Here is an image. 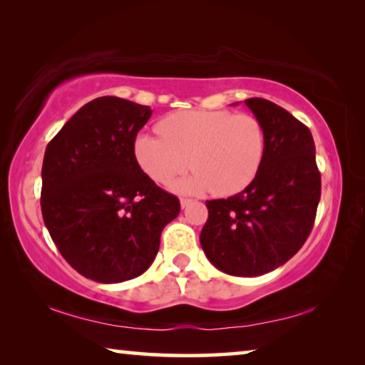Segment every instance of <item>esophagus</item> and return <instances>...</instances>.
Instances as JSON below:
<instances>
[{
    "label": "esophagus",
    "mask_w": 365,
    "mask_h": 365,
    "mask_svg": "<svg viewBox=\"0 0 365 365\" xmlns=\"http://www.w3.org/2000/svg\"><path fill=\"white\" fill-rule=\"evenodd\" d=\"M191 202H193V200H188V197H182L180 200V206H182V209H185V207H188Z\"/></svg>",
    "instance_id": "1"
}]
</instances>
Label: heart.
<instances>
[{
  "label": "heart",
  "instance_id": "heart-1",
  "mask_svg": "<svg viewBox=\"0 0 365 365\" xmlns=\"http://www.w3.org/2000/svg\"><path fill=\"white\" fill-rule=\"evenodd\" d=\"M158 137L138 133L133 156L140 169L156 183H169L187 170L195 172L174 183L183 193L211 190L230 196L245 190L261 169L265 133L255 115L228 110H178L160 119Z\"/></svg>",
  "mask_w": 365,
  "mask_h": 365
}]
</instances>
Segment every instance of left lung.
I'll return each mask as SVG.
<instances>
[{
    "instance_id": "left-lung-1",
    "label": "left lung",
    "mask_w": 365,
    "mask_h": 365,
    "mask_svg": "<svg viewBox=\"0 0 365 365\" xmlns=\"http://www.w3.org/2000/svg\"><path fill=\"white\" fill-rule=\"evenodd\" d=\"M245 104L265 133L261 169L240 193L206 201L200 242L219 270L257 277L280 267L304 245L320 201V174L304 123L262 98Z\"/></svg>"
}]
</instances>
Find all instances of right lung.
Wrapping results in <instances>:
<instances>
[{
	"label": "right lung",
	"instance_id": "add662e5",
	"mask_svg": "<svg viewBox=\"0 0 365 365\" xmlns=\"http://www.w3.org/2000/svg\"><path fill=\"white\" fill-rule=\"evenodd\" d=\"M150 106L101 96L80 108L49 141L41 168V214L54 245L78 274L132 280L153 264L163 228L180 212L133 156Z\"/></svg>",
	"mask_w": 365,
	"mask_h": 365
}]
</instances>
